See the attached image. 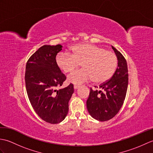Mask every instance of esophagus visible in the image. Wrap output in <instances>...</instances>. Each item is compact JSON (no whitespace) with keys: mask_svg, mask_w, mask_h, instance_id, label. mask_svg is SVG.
Masks as SVG:
<instances>
[{"mask_svg":"<svg viewBox=\"0 0 153 153\" xmlns=\"http://www.w3.org/2000/svg\"><path fill=\"white\" fill-rule=\"evenodd\" d=\"M79 87H80L79 85H76L74 86V89H78Z\"/></svg>","mask_w":153,"mask_h":153,"instance_id":"34e87169","label":"esophagus"}]
</instances>
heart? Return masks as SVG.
<instances>
[{
	"label": "heart",
	"mask_w": 153,
	"mask_h": 153,
	"mask_svg": "<svg viewBox=\"0 0 153 153\" xmlns=\"http://www.w3.org/2000/svg\"><path fill=\"white\" fill-rule=\"evenodd\" d=\"M71 51L72 53L60 52L56 57L58 66L66 73L73 71L82 62L83 69L68 76L70 83L79 85L93 79L96 83H103L114 74L118 60L111 52L89 43L74 45Z\"/></svg>",
	"instance_id": "heart-1"
}]
</instances>
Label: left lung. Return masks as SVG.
<instances>
[{
    "label": "left lung",
    "instance_id": "8db88e82",
    "mask_svg": "<svg viewBox=\"0 0 153 153\" xmlns=\"http://www.w3.org/2000/svg\"><path fill=\"white\" fill-rule=\"evenodd\" d=\"M112 48L118 58V67L111 78L99 86V90L91 89L87 100L89 114L100 122L112 119L118 114L128 89V70L126 60L120 52L113 46Z\"/></svg>",
    "mask_w": 153,
    "mask_h": 153
}]
</instances>
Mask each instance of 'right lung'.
I'll return each instance as SVG.
<instances>
[{"mask_svg": "<svg viewBox=\"0 0 153 153\" xmlns=\"http://www.w3.org/2000/svg\"><path fill=\"white\" fill-rule=\"evenodd\" d=\"M62 47L43 45L29 58L25 67V87L31 105L42 120L50 123H58L66 118L74 91L71 83L57 89L66 79L56 62Z\"/></svg>", "mask_w": 153, "mask_h": 153, "instance_id": "obj_1", "label": "right lung"}]
</instances>
